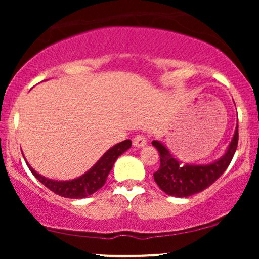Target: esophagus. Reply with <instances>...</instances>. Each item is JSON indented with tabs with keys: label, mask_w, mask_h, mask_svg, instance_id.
<instances>
[{
	"label": "esophagus",
	"mask_w": 259,
	"mask_h": 259,
	"mask_svg": "<svg viewBox=\"0 0 259 259\" xmlns=\"http://www.w3.org/2000/svg\"><path fill=\"white\" fill-rule=\"evenodd\" d=\"M146 142H147V140L145 139L142 135L135 136V138H134V140H133V145H134V146H135V147H138V148L144 147L145 145H146Z\"/></svg>",
	"instance_id": "1"
}]
</instances>
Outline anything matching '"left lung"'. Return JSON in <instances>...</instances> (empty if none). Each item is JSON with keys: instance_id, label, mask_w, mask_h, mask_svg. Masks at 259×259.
<instances>
[{"instance_id": "1", "label": "left lung", "mask_w": 259, "mask_h": 259, "mask_svg": "<svg viewBox=\"0 0 259 259\" xmlns=\"http://www.w3.org/2000/svg\"><path fill=\"white\" fill-rule=\"evenodd\" d=\"M239 141V125H236L230 144L219 159L209 164H185L177 159L162 142L154 140L152 145L159 152L160 167L153 174L154 181L162 191L175 197H189L212 185L233 159Z\"/></svg>"}]
</instances>
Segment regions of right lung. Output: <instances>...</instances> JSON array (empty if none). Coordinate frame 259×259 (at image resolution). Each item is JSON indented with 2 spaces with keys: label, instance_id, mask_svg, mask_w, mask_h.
<instances>
[{
  "label": "right lung",
  "instance_id": "1",
  "mask_svg": "<svg viewBox=\"0 0 259 259\" xmlns=\"http://www.w3.org/2000/svg\"><path fill=\"white\" fill-rule=\"evenodd\" d=\"M130 147H132L130 140H124L119 144L114 145L85 174L76 178V179L67 181H58L45 178L37 171H35L26 160L25 162L32 175L52 192L65 198H84L96 192L97 190H100L105 185L107 177H108L109 171L112 170L115 160Z\"/></svg>",
  "mask_w": 259,
  "mask_h": 259
}]
</instances>
